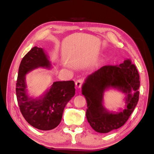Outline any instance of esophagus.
Segmentation results:
<instances>
[{"mask_svg":"<svg viewBox=\"0 0 154 154\" xmlns=\"http://www.w3.org/2000/svg\"><path fill=\"white\" fill-rule=\"evenodd\" d=\"M83 82H84V81H83V79H78L76 82V86L78 88H81L83 84Z\"/></svg>","mask_w":154,"mask_h":154,"instance_id":"obj_1","label":"esophagus"}]
</instances>
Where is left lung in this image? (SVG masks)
<instances>
[{
  "instance_id": "obj_1",
  "label": "left lung",
  "mask_w": 154,
  "mask_h": 154,
  "mask_svg": "<svg viewBox=\"0 0 154 154\" xmlns=\"http://www.w3.org/2000/svg\"><path fill=\"white\" fill-rule=\"evenodd\" d=\"M139 75L136 66L130 60L117 66H105L88 76L82 86V94L87 100L86 117L95 131L108 133L120 128L127 122L139 100ZM112 86L128 92L127 109L118 114L107 112L102 105L103 92ZM135 91L132 95L129 92Z\"/></svg>"
}]
</instances>
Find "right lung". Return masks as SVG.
<instances>
[{
  "label": "right lung",
  "mask_w": 154,
  "mask_h": 154,
  "mask_svg": "<svg viewBox=\"0 0 154 154\" xmlns=\"http://www.w3.org/2000/svg\"><path fill=\"white\" fill-rule=\"evenodd\" d=\"M39 67H49L44 50L32 48L24 57L18 68L16 94L23 117L32 127L41 130L56 128L62 120L63 109L75 94L74 81L54 82L42 99L31 100L26 94L25 75Z\"/></svg>",
  "instance_id": "1"
}]
</instances>
